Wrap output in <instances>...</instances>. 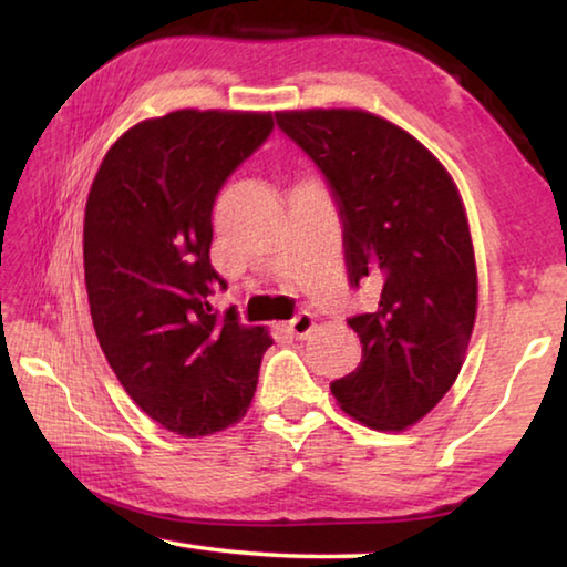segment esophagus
<instances>
[{
    "instance_id": "esophagus-1",
    "label": "esophagus",
    "mask_w": 567,
    "mask_h": 567,
    "mask_svg": "<svg viewBox=\"0 0 567 567\" xmlns=\"http://www.w3.org/2000/svg\"><path fill=\"white\" fill-rule=\"evenodd\" d=\"M315 330V318L310 312H300L297 315L295 320H290V324H287V332L292 334V338H307Z\"/></svg>"
}]
</instances>
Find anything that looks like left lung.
<instances>
[{
  "instance_id": "obj_1",
  "label": "left lung",
  "mask_w": 567,
  "mask_h": 567,
  "mask_svg": "<svg viewBox=\"0 0 567 567\" xmlns=\"http://www.w3.org/2000/svg\"><path fill=\"white\" fill-rule=\"evenodd\" d=\"M330 179L344 223L350 282L380 285L375 312L348 324L358 370L334 380L362 425L400 433L455 385L477 315L473 237L455 179L410 132L364 110L275 112Z\"/></svg>"
}]
</instances>
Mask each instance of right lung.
<instances>
[{
    "label": "right lung",
    "instance_id": "1",
    "mask_svg": "<svg viewBox=\"0 0 567 567\" xmlns=\"http://www.w3.org/2000/svg\"><path fill=\"white\" fill-rule=\"evenodd\" d=\"M270 112L177 110L107 150L84 207V282L100 348L142 412L182 437L245 417L265 328L209 305L219 187L272 132Z\"/></svg>",
    "mask_w": 567,
    "mask_h": 567
}]
</instances>
